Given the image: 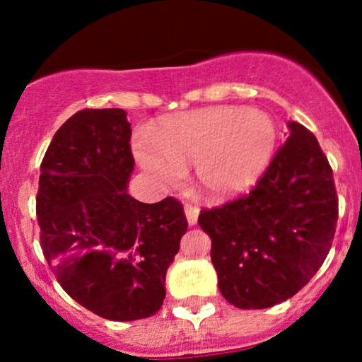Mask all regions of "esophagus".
<instances>
[{
    "mask_svg": "<svg viewBox=\"0 0 362 362\" xmlns=\"http://www.w3.org/2000/svg\"><path fill=\"white\" fill-rule=\"evenodd\" d=\"M185 216H187V221H189L190 226H194V224L197 223V218H199V207L192 206V204H187Z\"/></svg>",
    "mask_w": 362,
    "mask_h": 362,
    "instance_id": "1",
    "label": "esophagus"
}]
</instances>
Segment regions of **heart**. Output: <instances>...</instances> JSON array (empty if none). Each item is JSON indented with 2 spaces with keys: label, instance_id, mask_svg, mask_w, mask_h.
Returning <instances> with one entry per match:
<instances>
[{
  "label": "heart",
  "instance_id": "b5f03b06",
  "mask_svg": "<svg viewBox=\"0 0 362 362\" xmlns=\"http://www.w3.org/2000/svg\"><path fill=\"white\" fill-rule=\"evenodd\" d=\"M156 149L139 148L143 167L160 180L177 182L195 165L197 184L223 199L255 184L271 163L277 127L271 115L243 107H211L165 120Z\"/></svg>",
  "mask_w": 362,
  "mask_h": 362
}]
</instances>
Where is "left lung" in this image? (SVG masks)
Instances as JSON below:
<instances>
[{
    "mask_svg": "<svg viewBox=\"0 0 362 362\" xmlns=\"http://www.w3.org/2000/svg\"><path fill=\"white\" fill-rule=\"evenodd\" d=\"M288 126L289 138L250 192L199 214L219 291L236 308H271L294 296L322 267L335 235L330 163L313 132Z\"/></svg>",
    "mask_w": 362,
    "mask_h": 362,
    "instance_id": "obj_1",
    "label": "left lung"
}]
</instances>
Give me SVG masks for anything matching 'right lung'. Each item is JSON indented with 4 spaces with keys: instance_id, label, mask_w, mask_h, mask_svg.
<instances>
[{
    "instance_id": "obj_1",
    "label": "right lung",
    "mask_w": 362,
    "mask_h": 362,
    "mask_svg": "<svg viewBox=\"0 0 362 362\" xmlns=\"http://www.w3.org/2000/svg\"><path fill=\"white\" fill-rule=\"evenodd\" d=\"M122 109H85L57 129L40 163V247L61 288L114 322L153 317L187 231L173 197L144 204L127 194L134 170Z\"/></svg>"
}]
</instances>
